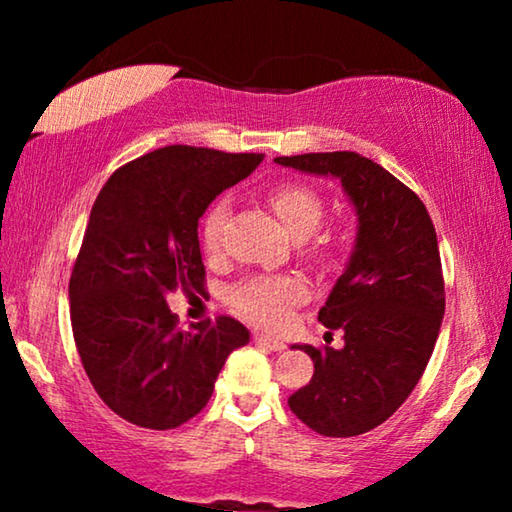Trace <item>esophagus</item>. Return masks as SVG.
I'll list each match as a JSON object with an SVG mask.
<instances>
[{"instance_id":"esophagus-1","label":"esophagus","mask_w":512,"mask_h":512,"mask_svg":"<svg viewBox=\"0 0 512 512\" xmlns=\"http://www.w3.org/2000/svg\"><path fill=\"white\" fill-rule=\"evenodd\" d=\"M254 342H256V345H263V347L272 349V352H282V349L286 347L282 340L270 338V335H263V333H254Z\"/></svg>"}]
</instances>
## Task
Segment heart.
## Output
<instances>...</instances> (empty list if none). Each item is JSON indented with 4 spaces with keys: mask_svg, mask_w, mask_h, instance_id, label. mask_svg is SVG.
Instances as JSON below:
<instances>
[{
    "mask_svg": "<svg viewBox=\"0 0 512 512\" xmlns=\"http://www.w3.org/2000/svg\"><path fill=\"white\" fill-rule=\"evenodd\" d=\"M270 207L275 209L286 230L293 237H307L324 221V200L312 186L300 181H286L270 191ZM230 214L228 198H219L207 209L202 219V247L209 256L221 254L223 233ZM335 254L331 237L319 235L305 249V256L312 261H328ZM307 298V284L296 275H251L230 286L226 291V303L235 314H240L251 324L265 328H279L286 324L291 310Z\"/></svg>",
    "mask_w": 512,
    "mask_h": 512,
    "instance_id": "1",
    "label": "heart"
}]
</instances>
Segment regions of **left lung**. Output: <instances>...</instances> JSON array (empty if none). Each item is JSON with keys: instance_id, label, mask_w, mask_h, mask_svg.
Listing matches in <instances>:
<instances>
[{"instance_id": "left-lung-1", "label": "left lung", "mask_w": 512, "mask_h": 512, "mask_svg": "<svg viewBox=\"0 0 512 512\" xmlns=\"http://www.w3.org/2000/svg\"><path fill=\"white\" fill-rule=\"evenodd\" d=\"M275 160L338 177L359 214L352 261L319 310L328 333H345V347H300L314 361V375L289 408L321 436H361L401 408L436 347L445 314L436 228L412 188L359 153Z\"/></svg>"}]
</instances>
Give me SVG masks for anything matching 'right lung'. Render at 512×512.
Instances as JSON below:
<instances>
[{"label": "right lung", "instance_id": "1", "mask_svg": "<svg viewBox=\"0 0 512 512\" xmlns=\"http://www.w3.org/2000/svg\"><path fill=\"white\" fill-rule=\"evenodd\" d=\"M263 158L165 146L118 167L97 195L69 277V314L90 384L125 422L186 424L209 403L228 354L249 342L226 314L181 331L165 296L205 291L200 216Z\"/></svg>", "mask_w": 512, "mask_h": 512}]
</instances>
